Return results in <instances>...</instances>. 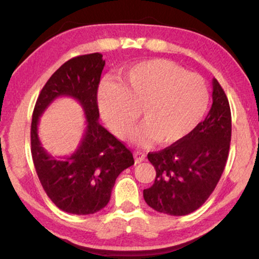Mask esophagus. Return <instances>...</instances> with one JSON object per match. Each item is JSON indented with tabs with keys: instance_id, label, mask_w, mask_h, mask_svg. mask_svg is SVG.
I'll use <instances>...</instances> for the list:
<instances>
[{
	"instance_id": "1",
	"label": "esophagus",
	"mask_w": 259,
	"mask_h": 259,
	"mask_svg": "<svg viewBox=\"0 0 259 259\" xmlns=\"http://www.w3.org/2000/svg\"><path fill=\"white\" fill-rule=\"evenodd\" d=\"M134 159H136V162L137 164H139V162L144 161L145 158H146V154L144 153V152H140V151H136L134 152Z\"/></svg>"
}]
</instances>
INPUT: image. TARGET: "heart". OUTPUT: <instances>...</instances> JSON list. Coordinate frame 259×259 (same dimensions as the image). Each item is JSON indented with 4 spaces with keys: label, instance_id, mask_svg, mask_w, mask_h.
I'll return each instance as SVG.
<instances>
[{
    "label": "heart",
    "instance_id": "obj_1",
    "mask_svg": "<svg viewBox=\"0 0 259 259\" xmlns=\"http://www.w3.org/2000/svg\"><path fill=\"white\" fill-rule=\"evenodd\" d=\"M208 100L203 77L162 59L134 63L120 73L119 83L105 81L98 91L102 119L122 139L131 133L141 108L145 122L133 140L143 146L185 139L204 118Z\"/></svg>",
    "mask_w": 259,
    "mask_h": 259
}]
</instances>
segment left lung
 I'll return each instance as SVG.
<instances>
[{
	"label": "left lung",
	"mask_w": 259,
	"mask_h": 259,
	"mask_svg": "<svg viewBox=\"0 0 259 259\" xmlns=\"http://www.w3.org/2000/svg\"><path fill=\"white\" fill-rule=\"evenodd\" d=\"M212 88V106L204 121L184 140L147 154L157 175L153 185L144 190V199L155 211L189 214L206 201L221 179L231 141V111L215 79Z\"/></svg>",
	"instance_id": "1"
}]
</instances>
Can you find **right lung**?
<instances>
[{
    "label": "right lung",
    "instance_id": "obj_1",
    "mask_svg": "<svg viewBox=\"0 0 259 259\" xmlns=\"http://www.w3.org/2000/svg\"><path fill=\"white\" fill-rule=\"evenodd\" d=\"M105 60L100 53L76 56L63 63L42 88L31 119V157L45 192L60 210L93 214L108 204L115 180L134 164L125 145L99 122L98 87ZM73 97L87 118L79 146L68 157H53L38 139L39 118L55 98Z\"/></svg>",
    "mask_w": 259,
    "mask_h": 259
}]
</instances>
